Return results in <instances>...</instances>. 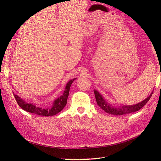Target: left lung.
<instances>
[{
	"mask_svg": "<svg viewBox=\"0 0 161 161\" xmlns=\"http://www.w3.org/2000/svg\"><path fill=\"white\" fill-rule=\"evenodd\" d=\"M94 92L96 102H97V104L99 106V107H100L104 112L110 114L115 115L127 114L139 110L141 108H142L147 104V102L149 100L153 94L152 92V93L149 95V97H147L143 101L138 103V104L131 106H121L116 108L111 106L110 104H108V102H106L104 98L102 97V96L98 92V91L94 90Z\"/></svg>",
	"mask_w": 161,
	"mask_h": 161,
	"instance_id": "1",
	"label": "left lung"
}]
</instances>
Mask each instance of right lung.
I'll return each mask as SVG.
<instances>
[{
	"label": "right lung",
	"instance_id": "add662e5",
	"mask_svg": "<svg viewBox=\"0 0 161 161\" xmlns=\"http://www.w3.org/2000/svg\"><path fill=\"white\" fill-rule=\"evenodd\" d=\"M75 79H76L70 80L67 82L65 88V91H64L63 95H61L58 98H57L54 101L52 106L49 108L43 109L37 107L34 104H31V103H27L15 94H14V98L19 106L25 111L39 115H43V116H52V115H56L57 114L60 112L66 106L70 87Z\"/></svg>",
	"mask_w": 161,
	"mask_h": 161
}]
</instances>
